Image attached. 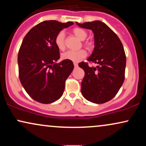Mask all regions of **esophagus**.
Masks as SVG:
<instances>
[{
  "label": "esophagus",
  "mask_w": 146,
  "mask_h": 146,
  "mask_svg": "<svg viewBox=\"0 0 146 146\" xmlns=\"http://www.w3.org/2000/svg\"><path fill=\"white\" fill-rule=\"evenodd\" d=\"M74 67H77L78 66V64L76 63V62H74Z\"/></svg>",
  "instance_id": "34e87169"
}]
</instances>
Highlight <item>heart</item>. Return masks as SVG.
Segmentation results:
<instances>
[{"instance_id": "1", "label": "heart", "mask_w": 146, "mask_h": 146, "mask_svg": "<svg viewBox=\"0 0 146 146\" xmlns=\"http://www.w3.org/2000/svg\"><path fill=\"white\" fill-rule=\"evenodd\" d=\"M72 33H74L76 36L78 38H79L80 40H84L87 38L88 34L86 31L80 29V28L76 27L74 28L72 30ZM55 44L57 48L61 50H62L65 48V33L63 31H60L57 34L55 37ZM84 45L87 48L90 49L92 46V44L91 42L86 41L84 42ZM87 52L84 50H80L78 51H72L68 50L62 54V58L63 60H70L72 62H78L82 60L83 58L86 56Z\"/></svg>"}]
</instances>
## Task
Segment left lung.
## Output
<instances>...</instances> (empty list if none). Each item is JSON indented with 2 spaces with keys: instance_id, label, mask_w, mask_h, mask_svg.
Here are the masks:
<instances>
[{
  "instance_id": "obj_1",
  "label": "left lung",
  "mask_w": 146,
  "mask_h": 146,
  "mask_svg": "<svg viewBox=\"0 0 146 146\" xmlns=\"http://www.w3.org/2000/svg\"><path fill=\"white\" fill-rule=\"evenodd\" d=\"M76 23L94 33V49L87 60L98 64L94 68L84 62L78 64L85 72L82 94L93 103L107 102L117 94L124 81L126 57L123 45L116 34L102 21Z\"/></svg>"
}]
</instances>
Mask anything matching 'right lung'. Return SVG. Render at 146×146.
I'll use <instances>...</instances> for the list:
<instances>
[{
  "label": "right lung",
  "mask_w": 146,
  "mask_h": 146,
  "mask_svg": "<svg viewBox=\"0 0 146 146\" xmlns=\"http://www.w3.org/2000/svg\"><path fill=\"white\" fill-rule=\"evenodd\" d=\"M72 22L46 21L38 24L24 38L18 54L20 81L35 100L50 104L63 94L65 82L74 69L72 61L60 58L55 37Z\"/></svg>",
  "instance_id": "add662e5"
}]
</instances>
